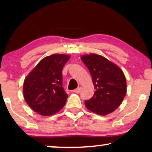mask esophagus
<instances>
[{"label": "esophagus", "mask_w": 152, "mask_h": 152, "mask_svg": "<svg viewBox=\"0 0 152 152\" xmlns=\"http://www.w3.org/2000/svg\"><path fill=\"white\" fill-rule=\"evenodd\" d=\"M81 91V88L80 87H79V88H76V89H75V90L73 91V92L74 93H80Z\"/></svg>", "instance_id": "1"}]
</instances>
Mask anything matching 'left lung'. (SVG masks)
Instances as JSON below:
<instances>
[{"label":"left lung","instance_id":"8db88e82","mask_svg":"<svg viewBox=\"0 0 152 152\" xmlns=\"http://www.w3.org/2000/svg\"><path fill=\"white\" fill-rule=\"evenodd\" d=\"M90 72L95 91L85 100L89 111L100 115L111 113L119 107L126 93V82L122 70L105 57L96 54L81 57Z\"/></svg>","mask_w":152,"mask_h":152}]
</instances>
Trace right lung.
Masks as SVG:
<instances>
[{
	"label": "right lung",
	"mask_w": 152,
	"mask_h": 152,
	"mask_svg": "<svg viewBox=\"0 0 152 152\" xmlns=\"http://www.w3.org/2000/svg\"><path fill=\"white\" fill-rule=\"evenodd\" d=\"M69 59L68 55L61 54L48 56L25 79V100L36 113L52 115L65 105L68 95L62 86V70Z\"/></svg>",
	"instance_id": "add662e5"
}]
</instances>
